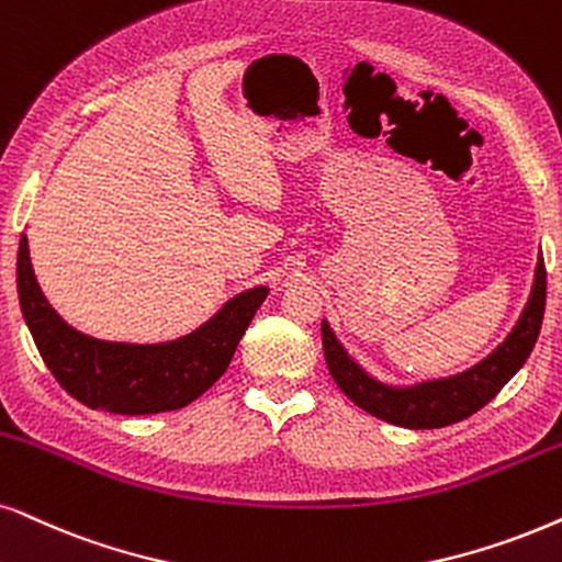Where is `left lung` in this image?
<instances>
[{
  "label": "left lung",
  "instance_id": "obj_1",
  "mask_svg": "<svg viewBox=\"0 0 562 562\" xmlns=\"http://www.w3.org/2000/svg\"><path fill=\"white\" fill-rule=\"evenodd\" d=\"M544 297H547V272L544 259L539 257L535 272V288H531L529 303L524 308L521 318L508 334V339L495 350L490 358L482 360L470 371L451 375V379L425 381L417 386L392 389L373 381L358 366L347 358L342 345L337 342L329 324L322 322V342L324 358L329 366V373L350 400L360 409L371 412L379 420L412 430H432L446 428L459 420L474 415L485 407L495 394L518 373V368L527 363V358L535 350V342L542 329L544 318Z\"/></svg>",
  "mask_w": 562,
  "mask_h": 562
}]
</instances>
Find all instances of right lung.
<instances>
[{"instance_id": "add662e5", "label": "right lung", "mask_w": 562, "mask_h": 562, "mask_svg": "<svg viewBox=\"0 0 562 562\" xmlns=\"http://www.w3.org/2000/svg\"><path fill=\"white\" fill-rule=\"evenodd\" d=\"M18 295L41 358L67 394L90 409L155 415L187 407L228 371L233 352L267 288L246 290L207 324L162 345H122L92 339L64 324L35 282L27 238H20Z\"/></svg>"}]
</instances>
